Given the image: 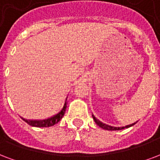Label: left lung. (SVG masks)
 Listing matches in <instances>:
<instances>
[{
    "instance_id": "1",
    "label": "left lung",
    "mask_w": 160,
    "mask_h": 160,
    "mask_svg": "<svg viewBox=\"0 0 160 160\" xmlns=\"http://www.w3.org/2000/svg\"><path fill=\"white\" fill-rule=\"evenodd\" d=\"M93 120H94V121H95V123L97 125H98V127H101V128H103V129H104V130H108V131H119V130H122V129H125V128H128V127H132L133 125H135L137 122H134V123H132V124H130V125H127V126H126V127H112V126H109V125L107 124H104V123H103V122H101V121H99L98 119H97L95 117V116H93Z\"/></svg>"
}]
</instances>
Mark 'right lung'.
<instances>
[{
  "label": "right lung",
  "instance_id": "obj_1",
  "mask_svg": "<svg viewBox=\"0 0 160 160\" xmlns=\"http://www.w3.org/2000/svg\"><path fill=\"white\" fill-rule=\"evenodd\" d=\"M67 110V99L65 102L64 106L62 109V110L59 113L56 114L55 116L49 117L47 119H44V120H28V119H24L21 117L25 122H27L28 124L31 126V127H52L56 123H58L59 121L62 120V118L64 116V114Z\"/></svg>",
  "mask_w": 160,
  "mask_h": 160
}]
</instances>
